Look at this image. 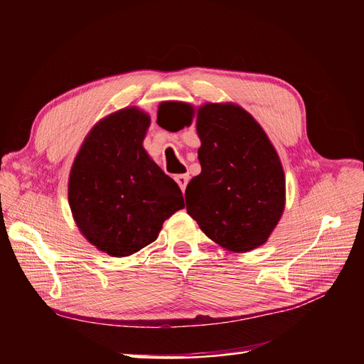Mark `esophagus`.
<instances>
[{"label": "esophagus", "instance_id": "esophagus-1", "mask_svg": "<svg viewBox=\"0 0 364 364\" xmlns=\"http://www.w3.org/2000/svg\"><path fill=\"white\" fill-rule=\"evenodd\" d=\"M174 181L178 182V185L181 186V190L185 191L186 183H188V181H190V176L188 174H178V176H174Z\"/></svg>", "mask_w": 364, "mask_h": 364}]
</instances>
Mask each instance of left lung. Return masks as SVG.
<instances>
[{
    "label": "left lung",
    "mask_w": 364,
    "mask_h": 364,
    "mask_svg": "<svg viewBox=\"0 0 364 364\" xmlns=\"http://www.w3.org/2000/svg\"><path fill=\"white\" fill-rule=\"evenodd\" d=\"M181 109L173 124L166 111ZM196 117L202 171L186 186V211L214 243L245 253L262 246L285 208V174L266 132L235 103H205L197 112L165 102L158 123L167 130L188 127ZM164 120V127L160 121Z\"/></svg>",
    "instance_id": "obj_1"
}]
</instances>
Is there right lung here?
I'll return each instance as SVG.
<instances>
[{
  "mask_svg": "<svg viewBox=\"0 0 364 364\" xmlns=\"http://www.w3.org/2000/svg\"><path fill=\"white\" fill-rule=\"evenodd\" d=\"M150 117L139 107L102 118L83 139L68 181V202L82 235L111 257H130L155 241L185 206L182 191L146 151Z\"/></svg>",
  "mask_w": 364,
  "mask_h": 364,
  "instance_id": "obj_1",
  "label": "right lung"
}]
</instances>
